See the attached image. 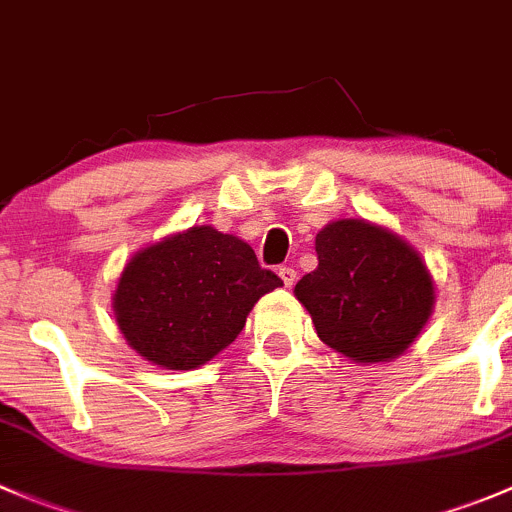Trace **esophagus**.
<instances>
[{
    "label": "esophagus",
    "instance_id": "1",
    "mask_svg": "<svg viewBox=\"0 0 512 512\" xmlns=\"http://www.w3.org/2000/svg\"><path fill=\"white\" fill-rule=\"evenodd\" d=\"M280 277H282V282H285V287H292L297 282V270H295V267L282 265L280 267Z\"/></svg>",
    "mask_w": 512,
    "mask_h": 512
}]
</instances>
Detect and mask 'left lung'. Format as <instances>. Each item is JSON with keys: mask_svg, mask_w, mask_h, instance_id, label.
Here are the masks:
<instances>
[{"mask_svg": "<svg viewBox=\"0 0 512 512\" xmlns=\"http://www.w3.org/2000/svg\"><path fill=\"white\" fill-rule=\"evenodd\" d=\"M317 270L295 285L325 345L357 362L408 350L433 312V280L418 252L365 220L317 232Z\"/></svg>", "mask_w": 512, "mask_h": 512, "instance_id": "obj_1", "label": "left lung"}]
</instances>
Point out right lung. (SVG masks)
Here are the masks:
<instances>
[{
	"label": "right lung",
	"mask_w": 512,
	"mask_h": 512,
	"mask_svg": "<svg viewBox=\"0 0 512 512\" xmlns=\"http://www.w3.org/2000/svg\"><path fill=\"white\" fill-rule=\"evenodd\" d=\"M280 285L247 242L190 227L132 257L114 292V315L145 360L192 370L225 350L252 305Z\"/></svg>",
	"instance_id": "add662e5"
}]
</instances>
